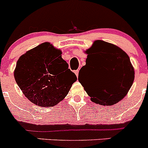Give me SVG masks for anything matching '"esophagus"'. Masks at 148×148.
Wrapping results in <instances>:
<instances>
[{
    "label": "esophagus",
    "mask_w": 148,
    "mask_h": 148,
    "mask_svg": "<svg viewBox=\"0 0 148 148\" xmlns=\"http://www.w3.org/2000/svg\"><path fill=\"white\" fill-rule=\"evenodd\" d=\"M74 73H75L76 76H77V77H78V76H79V70H77V71H74Z\"/></svg>",
    "instance_id": "34e87169"
}]
</instances>
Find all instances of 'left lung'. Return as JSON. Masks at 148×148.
Instances as JSON below:
<instances>
[{
    "label": "left lung",
    "instance_id": "obj_1",
    "mask_svg": "<svg viewBox=\"0 0 148 148\" xmlns=\"http://www.w3.org/2000/svg\"><path fill=\"white\" fill-rule=\"evenodd\" d=\"M85 53L87 54L86 65L80 69V74L89 67H97L102 77V82L95 87L80 82L92 101L110 106L122 100L135 79L134 67L126 52L114 44L97 40Z\"/></svg>",
    "mask_w": 148,
    "mask_h": 148
}]
</instances>
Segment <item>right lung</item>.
<instances>
[{
	"label": "right lung",
	"instance_id": "right-lung-1",
	"mask_svg": "<svg viewBox=\"0 0 148 148\" xmlns=\"http://www.w3.org/2000/svg\"><path fill=\"white\" fill-rule=\"evenodd\" d=\"M62 51L44 42L19 57L14 70L16 83L28 100L42 107L63 100L77 76L62 57Z\"/></svg>",
	"mask_w": 148,
	"mask_h": 148
}]
</instances>
